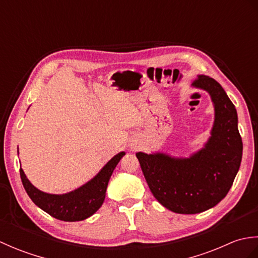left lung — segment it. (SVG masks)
I'll list each match as a JSON object with an SVG mask.
<instances>
[{"label":"left lung","instance_id":"8db88e82","mask_svg":"<svg viewBox=\"0 0 258 258\" xmlns=\"http://www.w3.org/2000/svg\"><path fill=\"white\" fill-rule=\"evenodd\" d=\"M191 85L208 92L215 109L211 138L204 147L187 158L136 153L152 194L178 214H197L217 205L232 187L243 154L236 108L221 84L199 75Z\"/></svg>","mask_w":258,"mask_h":258}]
</instances>
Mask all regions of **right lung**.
<instances>
[{"label": "right lung", "instance_id": "obj_1", "mask_svg": "<svg viewBox=\"0 0 258 258\" xmlns=\"http://www.w3.org/2000/svg\"><path fill=\"white\" fill-rule=\"evenodd\" d=\"M125 152L111 158L90 182L67 194H48L37 189L27 179L23 169L20 168L22 183L27 195L35 205L64 222H79L92 216L103 204L111 175Z\"/></svg>", "mask_w": 258, "mask_h": 258}]
</instances>
